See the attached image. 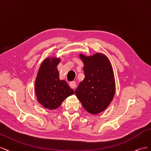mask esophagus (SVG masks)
Instances as JSON below:
<instances>
[{
  "mask_svg": "<svg viewBox=\"0 0 151 151\" xmlns=\"http://www.w3.org/2000/svg\"><path fill=\"white\" fill-rule=\"evenodd\" d=\"M69 85H70V87L71 88H75L76 87V83L75 81H71V82H70Z\"/></svg>",
  "mask_w": 151,
  "mask_h": 151,
  "instance_id": "34e87169",
  "label": "esophagus"
}]
</instances>
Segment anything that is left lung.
<instances>
[{
    "instance_id": "8db88e82",
    "label": "left lung",
    "mask_w": 151,
    "mask_h": 151,
    "mask_svg": "<svg viewBox=\"0 0 151 151\" xmlns=\"http://www.w3.org/2000/svg\"><path fill=\"white\" fill-rule=\"evenodd\" d=\"M84 64V80L75 94L88 113L96 114L110 104L115 93V80L109 59L101 53L90 56L80 54Z\"/></svg>"
}]
</instances>
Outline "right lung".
<instances>
[{
  "label": "right lung",
  "instance_id": "add662e5",
  "mask_svg": "<svg viewBox=\"0 0 151 151\" xmlns=\"http://www.w3.org/2000/svg\"><path fill=\"white\" fill-rule=\"evenodd\" d=\"M61 59L49 57L42 62L38 71L35 90L38 102L45 109L58 108L63 101L75 93L65 80L59 79L58 64Z\"/></svg>",
  "mask_w": 151,
  "mask_h": 151
}]
</instances>
